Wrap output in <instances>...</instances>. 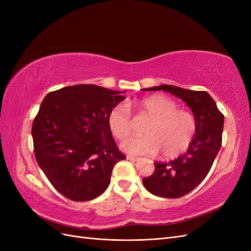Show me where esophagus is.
Here are the masks:
<instances>
[{"label":"esophagus","mask_w":251,"mask_h":251,"mask_svg":"<svg viewBox=\"0 0 251 251\" xmlns=\"http://www.w3.org/2000/svg\"><path fill=\"white\" fill-rule=\"evenodd\" d=\"M126 159H127V160L132 161V162H135V161H137L139 158H137V157H134V156H131V155H127V156H126Z\"/></svg>","instance_id":"obj_1"}]
</instances>
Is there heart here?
<instances>
[{
    "mask_svg": "<svg viewBox=\"0 0 251 251\" xmlns=\"http://www.w3.org/2000/svg\"><path fill=\"white\" fill-rule=\"evenodd\" d=\"M128 108L135 113V119L149 118L143 127L146 136L132 138L123 143L127 153L155 155L161 151L164 158H175L189 148L197 131L196 118L192 113L180 110L176 101L163 95H151L141 100L118 103L110 110L107 124L111 134L124 141L133 134L134 120Z\"/></svg>",
    "mask_w": 251,
    "mask_h": 251,
    "instance_id": "heart-1",
    "label": "heart"
}]
</instances>
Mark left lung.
<instances>
[{"label":"left lung","instance_id":"1","mask_svg":"<svg viewBox=\"0 0 251 251\" xmlns=\"http://www.w3.org/2000/svg\"><path fill=\"white\" fill-rule=\"evenodd\" d=\"M146 90H162L179 97L192 109L196 118L197 131L185 153L170 162H156L154 174L142 180L151 194L162 198H180L198 186L210 171L222 144L224 115L205 91L172 85Z\"/></svg>","mask_w":251,"mask_h":251}]
</instances>
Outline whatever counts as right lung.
I'll return each instance as SVG.
<instances>
[{"mask_svg":"<svg viewBox=\"0 0 251 251\" xmlns=\"http://www.w3.org/2000/svg\"><path fill=\"white\" fill-rule=\"evenodd\" d=\"M119 91L76 85L46 95L32 125L37 164L58 193L89 201L110 184L112 170L126 156L108 127L114 105L126 100Z\"/></svg>","mask_w":251,"mask_h":251,"instance_id":"obj_1","label":"right lung"}]
</instances>
